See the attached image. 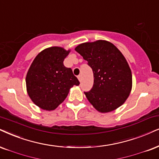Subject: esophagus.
I'll list each match as a JSON object with an SVG mask.
<instances>
[{"instance_id":"34e87169","label":"esophagus","mask_w":159,"mask_h":159,"mask_svg":"<svg viewBox=\"0 0 159 159\" xmlns=\"http://www.w3.org/2000/svg\"><path fill=\"white\" fill-rule=\"evenodd\" d=\"M78 80H79V81H81V80H82V76L81 75H79L78 76Z\"/></svg>"}]
</instances>
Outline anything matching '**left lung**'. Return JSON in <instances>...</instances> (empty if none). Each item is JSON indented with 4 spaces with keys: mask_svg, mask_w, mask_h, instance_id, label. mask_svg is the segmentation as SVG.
Returning a JSON list of instances; mask_svg holds the SVG:
<instances>
[{
    "mask_svg": "<svg viewBox=\"0 0 159 159\" xmlns=\"http://www.w3.org/2000/svg\"><path fill=\"white\" fill-rule=\"evenodd\" d=\"M75 50L93 71V86L84 92L90 103L101 113L122 106L131 91L132 74L118 48L106 40H98L80 44Z\"/></svg>",
    "mask_w": 159,
    "mask_h": 159,
    "instance_id": "obj_1",
    "label": "left lung"
}]
</instances>
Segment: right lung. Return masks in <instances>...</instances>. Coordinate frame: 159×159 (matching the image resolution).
Masks as SVG:
<instances>
[{
  "label": "right lung",
  "instance_id": "1",
  "mask_svg": "<svg viewBox=\"0 0 159 159\" xmlns=\"http://www.w3.org/2000/svg\"><path fill=\"white\" fill-rule=\"evenodd\" d=\"M70 52L61 47L46 48L30 66L25 78L27 92L42 109L54 110L65 100L70 88L79 85L71 68L64 65Z\"/></svg>",
  "mask_w": 159,
  "mask_h": 159
}]
</instances>
